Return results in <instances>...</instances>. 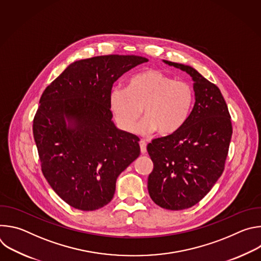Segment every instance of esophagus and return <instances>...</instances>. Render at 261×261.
Returning <instances> with one entry per match:
<instances>
[{
  "label": "esophagus",
  "instance_id": "34e87169",
  "mask_svg": "<svg viewBox=\"0 0 261 261\" xmlns=\"http://www.w3.org/2000/svg\"><path fill=\"white\" fill-rule=\"evenodd\" d=\"M139 145H140V152H141V154L144 155L146 153V142H145V140L141 139L139 141Z\"/></svg>",
  "mask_w": 261,
  "mask_h": 261
}]
</instances>
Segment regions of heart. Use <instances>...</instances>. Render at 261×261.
Here are the masks:
<instances>
[{
	"instance_id": "1",
	"label": "heart",
	"mask_w": 261,
	"mask_h": 261,
	"mask_svg": "<svg viewBox=\"0 0 261 261\" xmlns=\"http://www.w3.org/2000/svg\"><path fill=\"white\" fill-rule=\"evenodd\" d=\"M193 89L174 81L159 70L141 72L130 80L128 88H114L110 108L120 127L132 131L143 111L145 118L137 127L140 134L154 131L166 136L174 133L187 120L193 104Z\"/></svg>"
}]
</instances>
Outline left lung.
<instances>
[{
	"label": "left lung",
	"instance_id": "8db88e82",
	"mask_svg": "<svg viewBox=\"0 0 261 261\" xmlns=\"http://www.w3.org/2000/svg\"><path fill=\"white\" fill-rule=\"evenodd\" d=\"M164 62L190 74L195 104L178 130L147 144L154 163L147 190L159 206L179 211L198 203L224 171L232 125L227 104L215 84L190 66Z\"/></svg>",
	"mask_w": 261,
	"mask_h": 261
}]
</instances>
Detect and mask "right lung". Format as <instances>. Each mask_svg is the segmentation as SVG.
<instances>
[{
    "label": "right lung",
    "instance_id": "obj_1",
    "mask_svg": "<svg viewBox=\"0 0 261 261\" xmlns=\"http://www.w3.org/2000/svg\"><path fill=\"white\" fill-rule=\"evenodd\" d=\"M145 62L119 55L74 62L40 98L33 134L41 170L54 191L74 208L95 211L109 203L118 176L140 154L139 138L111 121L109 95L125 72Z\"/></svg>",
    "mask_w": 261,
    "mask_h": 261
}]
</instances>
